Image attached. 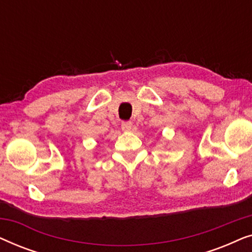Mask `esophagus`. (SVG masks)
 Segmentation results:
<instances>
[{"label":"esophagus","instance_id":"esophagus-1","mask_svg":"<svg viewBox=\"0 0 252 252\" xmlns=\"http://www.w3.org/2000/svg\"><path fill=\"white\" fill-rule=\"evenodd\" d=\"M132 128V122H123L122 123V129L124 132H128Z\"/></svg>","mask_w":252,"mask_h":252}]
</instances>
